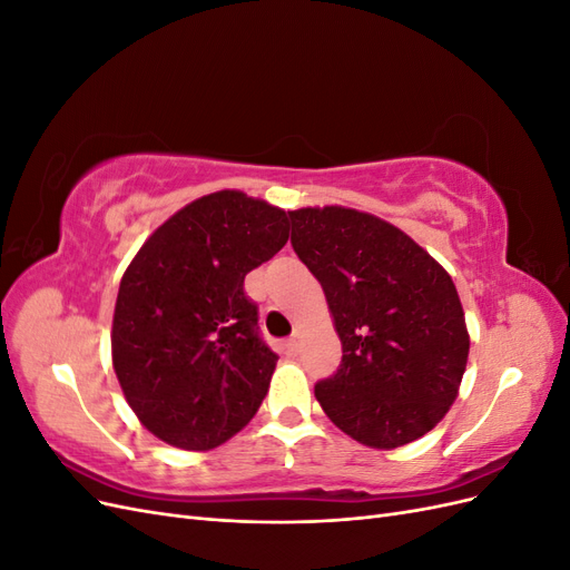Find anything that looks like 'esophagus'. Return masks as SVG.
I'll return each mask as SVG.
<instances>
[{"label":"esophagus","instance_id":"1","mask_svg":"<svg viewBox=\"0 0 570 570\" xmlns=\"http://www.w3.org/2000/svg\"><path fill=\"white\" fill-rule=\"evenodd\" d=\"M285 352H287V354H297V352H299V340H297V337H289V340L285 342Z\"/></svg>","mask_w":570,"mask_h":570}]
</instances>
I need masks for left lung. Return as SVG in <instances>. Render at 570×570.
Returning <instances> with one entry per match:
<instances>
[{
	"label": "left lung",
	"instance_id": "left-lung-1",
	"mask_svg": "<svg viewBox=\"0 0 570 570\" xmlns=\"http://www.w3.org/2000/svg\"><path fill=\"white\" fill-rule=\"evenodd\" d=\"M287 214L342 342L337 373L316 385L325 416L371 450L423 438L452 409L469 364L452 275L373 214L337 204Z\"/></svg>",
	"mask_w": 570,
	"mask_h": 570
}]
</instances>
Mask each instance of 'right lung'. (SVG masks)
<instances>
[{
    "label": "right lung",
    "instance_id": "1",
    "mask_svg": "<svg viewBox=\"0 0 570 570\" xmlns=\"http://www.w3.org/2000/svg\"><path fill=\"white\" fill-rule=\"evenodd\" d=\"M287 237L281 206L218 189L185 204L137 249L118 287L111 361L154 438L209 452L254 419L278 356L258 340L243 285Z\"/></svg>",
    "mask_w": 570,
    "mask_h": 570
}]
</instances>
